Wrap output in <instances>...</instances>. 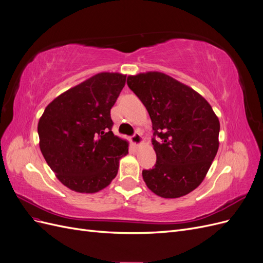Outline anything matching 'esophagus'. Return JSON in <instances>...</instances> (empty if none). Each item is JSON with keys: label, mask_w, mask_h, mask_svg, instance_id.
Segmentation results:
<instances>
[{"label": "esophagus", "mask_w": 263, "mask_h": 263, "mask_svg": "<svg viewBox=\"0 0 263 263\" xmlns=\"http://www.w3.org/2000/svg\"><path fill=\"white\" fill-rule=\"evenodd\" d=\"M130 140H132V142H133V145H135V146H139L141 142H142V137H141V135L138 133V132H136L135 133L133 136L130 137Z\"/></svg>", "instance_id": "34e87169"}]
</instances>
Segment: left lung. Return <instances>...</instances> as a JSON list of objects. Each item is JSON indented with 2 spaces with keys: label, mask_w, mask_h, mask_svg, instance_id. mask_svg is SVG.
I'll list each match as a JSON object with an SVG mask.
<instances>
[{
  "label": "left lung",
  "mask_w": 263,
  "mask_h": 263,
  "mask_svg": "<svg viewBox=\"0 0 263 263\" xmlns=\"http://www.w3.org/2000/svg\"><path fill=\"white\" fill-rule=\"evenodd\" d=\"M127 84L153 123L157 161L153 169L142 170L147 186L164 198L192 192L217 154L218 117L202 95L164 73L129 76Z\"/></svg>",
  "instance_id": "obj_1"
}]
</instances>
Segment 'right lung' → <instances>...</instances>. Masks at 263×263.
I'll use <instances>...</instances> for the list:
<instances>
[{
    "mask_svg": "<svg viewBox=\"0 0 263 263\" xmlns=\"http://www.w3.org/2000/svg\"><path fill=\"white\" fill-rule=\"evenodd\" d=\"M125 82V74H95L55 98L39 119L42 154L70 190L95 193L106 187L128 154V142L113 134L110 118Z\"/></svg>",
    "mask_w": 263,
    "mask_h": 263,
    "instance_id": "obj_1",
    "label": "right lung"
}]
</instances>
